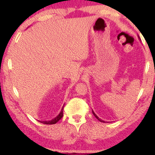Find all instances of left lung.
Returning <instances> with one entry per match:
<instances>
[{"label":"left lung","instance_id":"left-lung-1","mask_svg":"<svg viewBox=\"0 0 155 155\" xmlns=\"http://www.w3.org/2000/svg\"><path fill=\"white\" fill-rule=\"evenodd\" d=\"M92 112H93L94 115V116H95V118H97V120H98V121H101V122H104V121H103V120H102V119H101V118H99V117H98V116H97V115H96V114H95V113H94V111H93V110H92Z\"/></svg>","mask_w":155,"mask_h":155}]
</instances>
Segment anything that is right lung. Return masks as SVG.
Here are the masks:
<instances>
[{
    "instance_id": "obj_1",
    "label": "right lung",
    "mask_w": 155,
    "mask_h": 155,
    "mask_svg": "<svg viewBox=\"0 0 155 155\" xmlns=\"http://www.w3.org/2000/svg\"><path fill=\"white\" fill-rule=\"evenodd\" d=\"M63 108L64 107H62L60 113L58 114V115H57V116L55 117L54 118H53V119H51V121H41L40 122L43 123V124H56V123L58 122V121H59V120L61 119V118L63 117Z\"/></svg>"
}]
</instances>
